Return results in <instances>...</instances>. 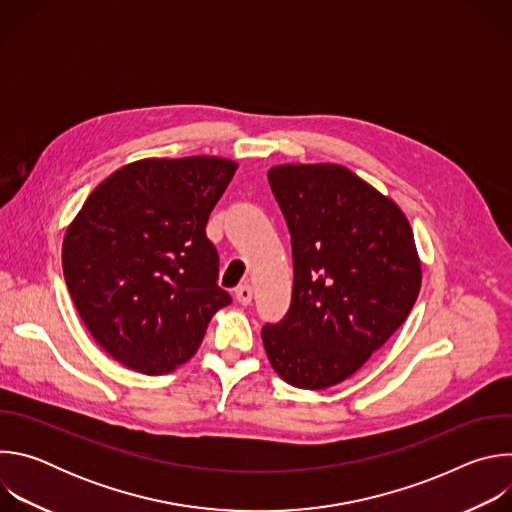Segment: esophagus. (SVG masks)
Instances as JSON below:
<instances>
[{"instance_id":"esophagus-1","label":"esophagus","mask_w":512,"mask_h":512,"mask_svg":"<svg viewBox=\"0 0 512 512\" xmlns=\"http://www.w3.org/2000/svg\"><path fill=\"white\" fill-rule=\"evenodd\" d=\"M235 296H237V302L241 304V306H249L251 304V300H253V289H251V285H239L237 289H235Z\"/></svg>"}]
</instances>
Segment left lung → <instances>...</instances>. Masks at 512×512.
Instances as JSON below:
<instances>
[{
  "label": "left lung",
  "instance_id": "obj_1",
  "mask_svg": "<svg viewBox=\"0 0 512 512\" xmlns=\"http://www.w3.org/2000/svg\"><path fill=\"white\" fill-rule=\"evenodd\" d=\"M294 255L285 318L265 324L275 373L320 391L354 375L407 320L421 261L403 210L338 164H281L267 172Z\"/></svg>",
  "mask_w": 512,
  "mask_h": 512
}]
</instances>
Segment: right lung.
<instances>
[{"label":"right lung","mask_w":512,"mask_h":512,"mask_svg":"<svg viewBox=\"0 0 512 512\" xmlns=\"http://www.w3.org/2000/svg\"><path fill=\"white\" fill-rule=\"evenodd\" d=\"M237 164L216 156L148 158L103 180L66 229L62 271L85 326L125 367L164 375L190 360L218 287L208 216Z\"/></svg>","instance_id":"obj_1"}]
</instances>
